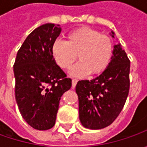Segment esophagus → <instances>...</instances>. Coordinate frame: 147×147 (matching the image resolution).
Wrapping results in <instances>:
<instances>
[{
    "mask_svg": "<svg viewBox=\"0 0 147 147\" xmlns=\"http://www.w3.org/2000/svg\"><path fill=\"white\" fill-rule=\"evenodd\" d=\"M77 82H78V80H77V79H74H74L72 80V87H73V88H75Z\"/></svg>",
    "mask_w": 147,
    "mask_h": 147,
    "instance_id": "obj_1",
    "label": "esophagus"
}]
</instances>
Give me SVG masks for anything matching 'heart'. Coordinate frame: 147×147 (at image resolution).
<instances>
[{
	"instance_id": "1",
	"label": "heart",
	"mask_w": 147,
	"mask_h": 147,
	"mask_svg": "<svg viewBox=\"0 0 147 147\" xmlns=\"http://www.w3.org/2000/svg\"><path fill=\"white\" fill-rule=\"evenodd\" d=\"M51 53L57 65L69 69L77 59L78 62L70 70L73 76L84 77L101 74L110 64L113 43L110 37L89 27H81L70 32L66 41L56 40Z\"/></svg>"
}]
</instances>
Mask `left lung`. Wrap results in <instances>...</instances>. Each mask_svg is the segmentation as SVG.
I'll return each mask as SVG.
<instances>
[{"label": "left lung", "mask_w": 147, "mask_h": 147, "mask_svg": "<svg viewBox=\"0 0 147 147\" xmlns=\"http://www.w3.org/2000/svg\"><path fill=\"white\" fill-rule=\"evenodd\" d=\"M110 35L115 37V32ZM130 60L121 45L114 46L113 55L104 72L92 80L76 85L79 119L87 128L100 129L110 125L120 114L129 92Z\"/></svg>", "instance_id": "8db88e82"}]
</instances>
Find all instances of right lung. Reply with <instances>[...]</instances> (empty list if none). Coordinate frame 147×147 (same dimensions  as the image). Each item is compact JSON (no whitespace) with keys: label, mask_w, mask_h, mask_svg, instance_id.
Returning a JSON list of instances; mask_svg holds the SVG:
<instances>
[{"label":"right lung","mask_w":147,"mask_h":147,"mask_svg":"<svg viewBox=\"0 0 147 147\" xmlns=\"http://www.w3.org/2000/svg\"><path fill=\"white\" fill-rule=\"evenodd\" d=\"M60 32L59 24L37 28L27 37L14 62L16 102L24 119L37 130L55 125L60 98L72 86L71 78L57 65L51 53Z\"/></svg>","instance_id":"add662e5"}]
</instances>
